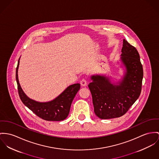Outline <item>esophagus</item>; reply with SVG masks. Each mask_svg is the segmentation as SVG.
I'll use <instances>...</instances> for the list:
<instances>
[{"label": "esophagus", "mask_w": 159, "mask_h": 159, "mask_svg": "<svg viewBox=\"0 0 159 159\" xmlns=\"http://www.w3.org/2000/svg\"><path fill=\"white\" fill-rule=\"evenodd\" d=\"M86 84H87V82H86V80L85 79H82V80H80V85H81L85 86L86 85Z\"/></svg>", "instance_id": "obj_1"}]
</instances>
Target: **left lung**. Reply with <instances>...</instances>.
Masks as SVG:
<instances>
[{
  "label": "left lung",
  "mask_w": 159,
  "mask_h": 159,
  "mask_svg": "<svg viewBox=\"0 0 159 159\" xmlns=\"http://www.w3.org/2000/svg\"><path fill=\"white\" fill-rule=\"evenodd\" d=\"M124 75L117 82L109 77L96 74L91 76V91L96 115L102 119L119 117L124 115L139 98L143 71L136 48L125 39L120 55Z\"/></svg>",
  "instance_id": "left-lung-1"
}]
</instances>
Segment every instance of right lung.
<instances>
[{
	"mask_svg": "<svg viewBox=\"0 0 159 159\" xmlns=\"http://www.w3.org/2000/svg\"><path fill=\"white\" fill-rule=\"evenodd\" d=\"M18 61L16 71V79L17 84L19 95L25 105L34 114L43 120L48 121H61L65 119L70 112V107L78 91L80 84H75L68 86L60 95L52 100L46 102H40L28 98L22 90L18 79Z\"/></svg>",
	"mask_w": 159,
	"mask_h": 159,
	"instance_id": "1",
	"label": "right lung"
}]
</instances>
